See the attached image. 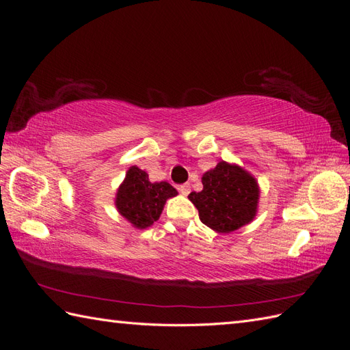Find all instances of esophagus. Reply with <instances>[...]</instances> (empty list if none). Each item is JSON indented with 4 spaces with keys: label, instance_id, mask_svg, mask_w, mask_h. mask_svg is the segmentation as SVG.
I'll return each instance as SVG.
<instances>
[{
    "label": "esophagus",
    "instance_id": "1",
    "mask_svg": "<svg viewBox=\"0 0 350 350\" xmlns=\"http://www.w3.org/2000/svg\"><path fill=\"white\" fill-rule=\"evenodd\" d=\"M178 189H179V193H181L183 196H188L189 191H191V185H189V184H183V185L178 187Z\"/></svg>",
    "mask_w": 350,
    "mask_h": 350
}]
</instances>
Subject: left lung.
<instances>
[{"instance_id":"1","label":"left lung","mask_w":350,"mask_h":350,"mask_svg":"<svg viewBox=\"0 0 350 350\" xmlns=\"http://www.w3.org/2000/svg\"><path fill=\"white\" fill-rule=\"evenodd\" d=\"M203 189L188 196L200 220L219 234H229L257 215L260 188L250 172L238 165L219 162L203 178Z\"/></svg>"}]
</instances>
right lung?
I'll return each instance as SVG.
<instances>
[{
  "mask_svg": "<svg viewBox=\"0 0 350 350\" xmlns=\"http://www.w3.org/2000/svg\"><path fill=\"white\" fill-rule=\"evenodd\" d=\"M176 194L171 184L150 183L149 175L140 167L131 166L116 193L115 206L134 228L146 229L161 217L166 200Z\"/></svg>",
  "mask_w": 350,
  "mask_h": 350,
  "instance_id": "1",
  "label": "right lung"
}]
</instances>
